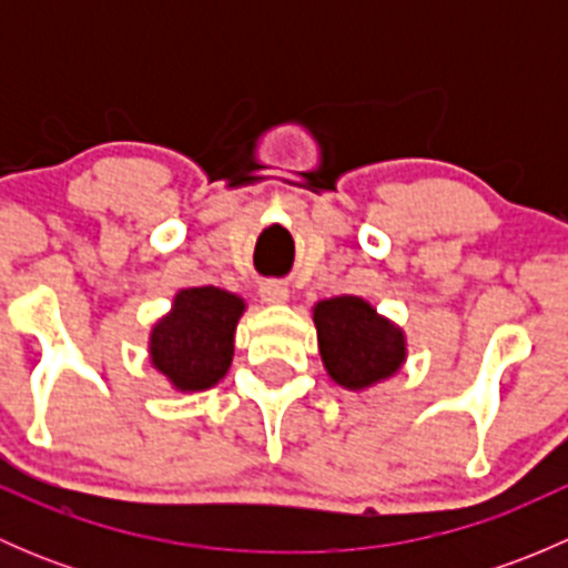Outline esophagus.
<instances>
[{"label":"esophagus","mask_w":568,"mask_h":568,"mask_svg":"<svg viewBox=\"0 0 568 568\" xmlns=\"http://www.w3.org/2000/svg\"><path fill=\"white\" fill-rule=\"evenodd\" d=\"M288 296V288H285L283 283H277V280H268V283L261 285V300L266 302V305H285Z\"/></svg>","instance_id":"esophagus-1"}]
</instances>
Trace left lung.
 I'll return each instance as SVG.
<instances>
[{"label":"left lung","instance_id":"left-lung-1","mask_svg":"<svg viewBox=\"0 0 568 568\" xmlns=\"http://www.w3.org/2000/svg\"><path fill=\"white\" fill-rule=\"evenodd\" d=\"M326 376L343 390H368L406 363V332L363 296H332L313 305Z\"/></svg>","mask_w":568,"mask_h":568}]
</instances>
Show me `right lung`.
Listing matches in <instances>:
<instances>
[{"label":"right lung","mask_w":568,"mask_h":568,"mask_svg":"<svg viewBox=\"0 0 568 568\" xmlns=\"http://www.w3.org/2000/svg\"><path fill=\"white\" fill-rule=\"evenodd\" d=\"M247 302L214 285L181 288L148 335V359L175 393L220 385L233 363L239 318Z\"/></svg>","instance_id":"obj_1"}]
</instances>
